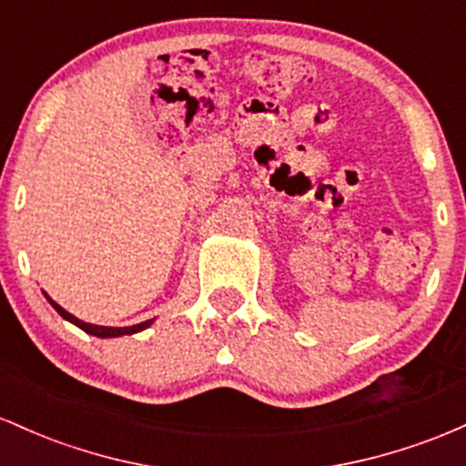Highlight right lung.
Returning a JSON list of instances; mask_svg holds the SVG:
<instances>
[{"instance_id":"add662e5","label":"right lung","mask_w":466,"mask_h":466,"mask_svg":"<svg viewBox=\"0 0 466 466\" xmlns=\"http://www.w3.org/2000/svg\"><path fill=\"white\" fill-rule=\"evenodd\" d=\"M44 295H46V299L50 301V306L55 308V310L59 312V315L66 319V321L75 323V326H76V328H81L83 332L92 334V337H98V339H114V337H123V334H136V332H143V330H147V328L151 326V323H154V319H147V321L136 323V326H125V328L96 326V323H87V321H83V319H78V317L72 315V312H67L66 308H61V306H59V303L52 301V297L48 295V292H44Z\"/></svg>"}]
</instances>
